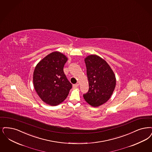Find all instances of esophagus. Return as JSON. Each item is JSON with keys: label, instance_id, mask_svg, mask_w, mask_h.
Listing matches in <instances>:
<instances>
[{"label": "esophagus", "instance_id": "esophagus-1", "mask_svg": "<svg viewBox=\"0 0 152 152\" xmlns=\"http://www.w3.org/2000/svg\"><path fill=\"white\" fill-rule=\"evenodd\" d=\"M79 84H73V88H77L79 86Z\"/></svg>", "mask_w": 152, "mask_h": 152}]
</instances>
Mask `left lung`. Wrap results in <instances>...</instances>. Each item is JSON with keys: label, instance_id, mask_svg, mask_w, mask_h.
<instances>
[{"label": "left lung", "instance_id": "8db88e82", "mask_svg": "<svg viewBox=\"0 0 152 152\" xmlns=\"http://www.w3.org/2000/svg\"><path fill=\"white\" fill-rule=\"evenodd\" d=\"M89 90L83 95L85 101L93 107L106 102L116 85L115 76L107 63L96 55L85 59Z\"/></svg>", "mask_w": 152, "mask_h": 152}]
</instances>
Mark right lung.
Segmentation results:
<instances>
[{
    "label": "right lung",
    "mask_w": 152,
    "mask_h": 152,
    "mask_svg": "<svg viewBox=\"0 0 152 152\" xmlns=\"http://www.w3.org/2000/svg\"><path fill=\"white\" fill-rule=\"evenodd\" d=\"M67 58L55 51L40 61L33 73V84L38 95L51 106L62 102L68 95L72 84L64 73Z\"/></svg>",
    "instance_id": "right-lung-1"
}]
</instances>
